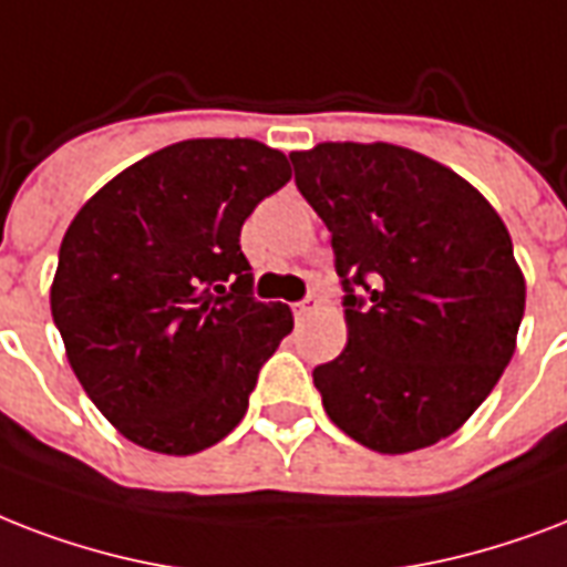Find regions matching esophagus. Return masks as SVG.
Listing matches in <instances>:
<instances>
[{"label":"esophagus","mask_w":567,"mask_h":567,"mask_svg":"<svg viewBox=\"0 0 567 567\" xmlns=\"http://www.w3.org/2000/svg\"><path fill=\"white\" fill-rule=\"evenodd\" d=\"M316 310H319V298H305V301H298L296 307H292V313H296V319H307V316H313Z\"/></svg>","instance_id":"esophagus-1"}]
</instances>
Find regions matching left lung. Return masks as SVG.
<instances>
[{
    "instance_id": "1",
    "label": "left lung",
    "mask_w": 567,
    "mask_h": 567,
    "mask_svg": "<svg viewBox=\"0 0 567 567\" xmlns=\"http://www.w3.org/2000/svg\"><path fill=\"white\" fill-rule=\"evenodd\" d=\"M289 159L349 292V343L313 370L324 414L384 455L450 437L515 354L526 280L506 224L480 188L399 144L322 142Z\"/></svg>"
}]
</instances>
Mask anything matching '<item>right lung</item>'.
Segmentation results:
<instances>
[{
    "instance_id": "add662e5",
    "label": "right lung",
    "mask_w": 567,
    "mask_h": 567,
    "mask_svg": "<svg viewBox=\"0 0 567 567\" xmlns=\"http://www.w3.org/2000/svg\"><path fill=\"white\" fill-rule=\"evenodd\" d=\"M289 177L287 153L254 138H188L121 171L70 221L52 319L126 441L195 455L243 423L292 310L251 298L239 234Z\"/></svg>"
}]
</instances>
